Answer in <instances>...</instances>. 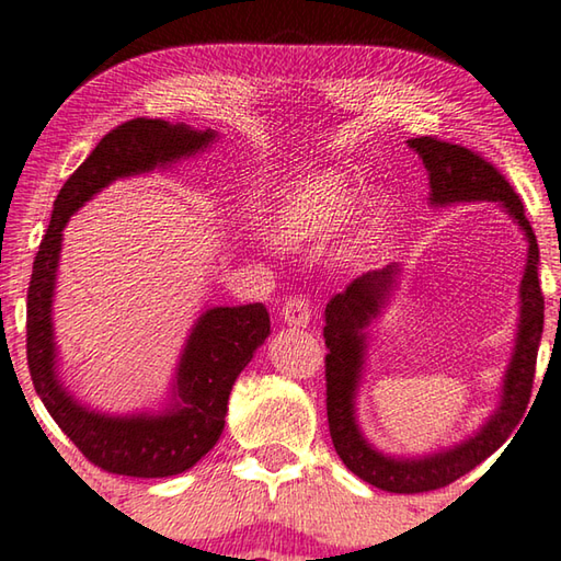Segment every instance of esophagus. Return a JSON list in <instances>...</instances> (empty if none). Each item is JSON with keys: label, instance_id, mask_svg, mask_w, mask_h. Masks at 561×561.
I'll return each mask as SVG.
<instances>
[{"label": "esophagus", "instance_id": "1", "mask_svg": "<svg viewBox=\"0 0 561 561\" xmlns=\"http://www.w3.org/2000/svg\"><path fill=\"white\" fill-rule=\"evenodd\" d=\"M311 313H313V307H311V299L307 297V294H294V297L284 301V307H282V319L289 325H299V329L309 325Z\"/></svg>", "mask_w": 561, "mask_h": 561}]
</instances>
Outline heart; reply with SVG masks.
Returning <instances> with one entry per match:
<instances>
[{"instance_id":"1","label":"heart","mask_w":561,"mask_h":561,"mask_svg":"<svg viewBox=\"0 0 561 561\" xmlns=\"http://www.w3.org/2000/svg\"><path fill=\"white\" fill-rule=\"evenodd\" d=\"M355 208V188L341 174L321 171L282 193L274 208V228L289 242L323 238L341 226Z\"/></svg>"}]
</instances>
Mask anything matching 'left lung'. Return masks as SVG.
Returning a JSON list of instances; mask_svg holds the SVG:
<instances>
[{
    "instance_id": "8db88e82",
    "label": "left lung",
    "mask_w": 561,
    "mask_h": 561,
    "mask_svg": "<svg viewBox=\"0 0 561 561\" xmlns=\"http://www.w3.org/2000/svg\"><path fill=\"white\" fill-rule=\"evenodd\" d=\"M410 147L422 157L426 171H430L432 203L444 206V203L456 201H497L520 222L529 248L520 284V323H517L515 355L505 373L501 407L473 439L458 444L449 451L416 458V461H410V458L400 461V458L375 451L360 436L353 416L355 387L360 380L365 348L363 329L380 311L382 301L390 294L397 267L387 264L385 270L363 274L325 304L323 339L325 348H329L325 353V414H329V432L335 454L355 476L387 493L436 491V488L449 485L456 478L466 476L471 468L501 449L515 426L520 424L529 404L537 348L545 329V297L537 277L539 248L533 226L525 218L520 196L491 161L471 149L436 137L410 139Z\"/></svg>"
}]
</instances>
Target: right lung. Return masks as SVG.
<instances>
[{
    "label": "right lung",
    "instance_id": "add662e5",
    "mask_svg": "<svg viewBox=\"0 0 561 561\" xmlns=\"http://www.w3.org/2000/svg\"><path fill=\"white\" fill-rule=\"evenodd\" d=\"M216 137L210 129L137 117L98 141L54 201L26 294V360L36 394L54 422L90 463L107 473L167 478L183 473L216 446L226 426L228 397L240 370L270 335L264 304L216 307L201 316L181 355L176 397L167 414L105 416L80 407L56 378V343L50 299L56 287L60 230L68 218L110 181L141 174L188 157Z\"/></svg>",
    "mask_w": 561,
    "mask_h": 561
}]
</instances>
